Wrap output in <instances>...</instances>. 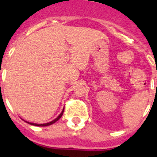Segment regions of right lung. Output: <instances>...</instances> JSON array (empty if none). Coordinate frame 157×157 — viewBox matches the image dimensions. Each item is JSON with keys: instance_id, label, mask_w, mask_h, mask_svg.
<instances>
[{"instance_id": "obj_1", "label": "right lung", "mask_w": 157, "mask_h": 157, "mask_svg": "<svg viewBox=\"0 0 157 157\" xmlns=\"http://www.w3.org/2000/svg\"><path fill=\"white\" fill-rule=\"evenodd\" d=\"M63 110H64V109H63V111H62V112H61V113H60V114H59V116H58L56 118V119H55V120H52V121L49 122V123H30V122L25 121V120H24V121L26 122V123H29V124H30V125L37 126V127H46V126L52 125V123H56V122L57 121V120H59V119H60V118H61L62 115H63Z\"/></svg>"}]
</instances>
